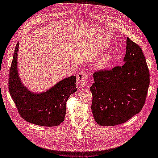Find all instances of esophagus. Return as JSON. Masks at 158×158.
Returning <instances> with one entry per match:
<instances>
[{
    "instance_id": "1",
    "label": "esophagus",
    "mask_w": 158,
    "mask_h": 158,
    "mask_svg": "<svg viewBox=\"0 0 158 158\" xmlns=\"http://www.w3.org/2000/svg\"><path fill=\"white\" fill-rule=\"evenodd\" d=\"M89 77V74L85 71L81 70L80 71L77 76V85L79 87H83L88 83V78Z\"/></svg>"
}]
</instances>
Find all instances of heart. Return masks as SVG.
<instances>
[{
    "mask_svg": "<svg viewBox=\"0 0 158 158\" xmlns=\"http://www.w3.org/2000/svg\"><path fill=\"white\" fill-rule=\"evenodd\" d=\"M110 61V58L109 56H106L105 58L101 60V61L100 62V64L101 66H106Z\"/></svg>",
    "mask_w": 158,
    "mask_h": 158,
    "instance_id": "obj_1",
    "label": "heart"
}]
</instances>
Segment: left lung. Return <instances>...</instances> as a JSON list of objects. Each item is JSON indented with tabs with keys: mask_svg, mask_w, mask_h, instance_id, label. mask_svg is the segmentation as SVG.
Segmentation results:
<instances>
[{
	"mask_svg": "<svg viewBox=\"0 0 158 158\" xmlns=\"http://www.w3.org/2000/svg\"><path fill=\"white\" fill-rule=\"evenodd\" d=\"M124 64L94 73L92 111L96 123L113 126L127 122L145 105L149 86V71L142 49L126 40Z\"/></svg>",
	"mask_w": 158,
	"mask_h": 158,
	"instance_id": "obj_1",
	"label": "left lung"
}]
</instances>
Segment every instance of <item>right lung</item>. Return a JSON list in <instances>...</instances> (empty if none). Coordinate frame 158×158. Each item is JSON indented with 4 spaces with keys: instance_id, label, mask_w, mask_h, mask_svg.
I'll list each match as a JSON object with an SVG mask.
<instances>
[{
    "instance_id": "right-lung-1",
    "label": "right lung",
    "mask_w": 158,
    "mask_h": 158,
    "mask_svg": "<svg viewBox=\"0 0 158 158\" xmlns=\"http://www.w3.org/2000/svg\"><path fill=\"white\" fill-rule=\"evenodd\" d=\"M16 45L9 75V90L18 112L23 119L36 125L52 127L64 120L66 101L77 91L76 76H71L57 83L43 93L35 94L22 85L18 71Z\"/></svg>"
}]
</instances>
